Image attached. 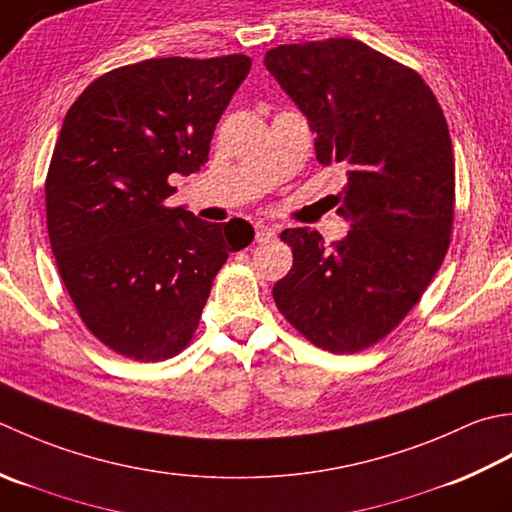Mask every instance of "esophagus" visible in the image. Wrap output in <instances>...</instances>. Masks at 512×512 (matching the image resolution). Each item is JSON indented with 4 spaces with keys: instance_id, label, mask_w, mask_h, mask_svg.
<instances>
[{
    "instance_id": "esophagus-1",
    "label": "esophagus",
    "mask_w": 512,
    "mask_h": 512,
    "mask_svg": "<svg viewBox=\"0 0 512 512\" xmlns=\"http://www.w3.org/2000/svg\"><path fill=\"white\" fill-rule=\"evenodd\" d=\"M276 238V232L269 225L256 223V243H271Z\"/></svg>"
}]
</instances>
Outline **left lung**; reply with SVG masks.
I'll list each match as a JSON object with an SVG mask.
<instances>
[{"label": "left lung", "mask_w": 512, "mask_h": 512, "mask_svg": "<svg viewBox=\"0 0 512 512\" xmlns=\"http://www.w3.org/2000/svg\"><path fill=\"white\" fill-rule=\"evenodd\" d=\"M265 66L305 112L322 168L342 165L349 234L329 247L285 229L294 254L274 285L280 314L311 344L358 353L420 302L451 245L455 159L444 112L409 66L358 39L267 50Z\"/></svg>", "instance_id": "left-lung-1"}]
</instances>
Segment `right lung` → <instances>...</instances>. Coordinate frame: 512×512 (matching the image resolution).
Wrapping results in <instances>:
<instances>
[{
	"mask_svg": "<svg viewBox=\"0 0 512 512\" xmlns=\"http://www.w3.org/2000/svg\"><path fill=\"white\" fill-rule=\"evenodd\" d=\"M247 55L114 68L72 103L46 174V225L86 329L119 356L174 358L192 342L218 269L254 241L243 218L165 205L172 174L207 163Z\"/></svg>",
	"mask_w": 512,
	"mask_h": 512,
	"instance_id": "right-lung-1",
	"label": "right lung"
}]
</instances>
